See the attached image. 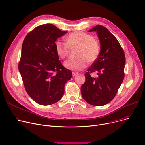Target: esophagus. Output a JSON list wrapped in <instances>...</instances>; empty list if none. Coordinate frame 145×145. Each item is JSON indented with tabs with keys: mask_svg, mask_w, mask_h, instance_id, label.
Wrapping results in <instances>:
<instances>
[{
	"mask_svg": "<svg viewBox=\"0 0 145 145\" xmlns=\"http://www.w3.org/2000/svg\"><path fill=\"white\" fill-rule=\"evenodd\" d=\"M78 74V72H72V76H73V77H74V76H76L77 74Z\"/></svg>",
	"mask_w": 145,
	"mask_h": 145,
	"instance_id": "34e87169",
	"label": "esophagus"
}]
</instances>
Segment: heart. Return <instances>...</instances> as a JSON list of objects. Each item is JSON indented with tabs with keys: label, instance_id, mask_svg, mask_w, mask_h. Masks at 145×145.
I'll list each match as a JSON object with an SVG mask.
<instances>
[{
	"label": "heart",
	"instance_id": "1",
	"mask_svg": "<svg viewBox=\"0 0 145 145\" xmlns=\"http://www.w3.org/2000/svg\"><path fill=\"white\" fill-rule=\"evenodd\" d=\"M64 42L57 40L54 44L56 52L62 59L68 55L69 47H78L77 58H70L65 61L64 67L72 71H81L89 62H94L98 58L101 47L99 43L91 35L82 31H76L69 34Z\"/></svg>",
	"mask_w": 145,
	"mask_h": 145
}]
</instances>
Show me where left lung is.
Returning a JSON list of instances; mask_svg holds the SVG:
<instances>
[{"mask_svg":"<svg viewBox=\"0 0 145 145\" xmlns=\"http://www.w3.org/2000/svg\"><path fill=\"white\" fill-rule=\"evenodd\" d=\"M88 32H96L100 41L98 59L87 69L86 82L81 87L83 99L94 106H103L116 96L124 78V52L116 37L103 26L98 25ZM99 76L92 78L91 72Z\"/></svg>","mask_w":145,"mask_h":145,"instance_id":"left-lung-1","label":"left lung"}]
</instances>
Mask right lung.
I'll return each instance as SVG.
<instances>
[{
  "mask_svg": "<svg viewBox=\"0 0 145 145\" xmlns=\"http://www.w3.org/2000/svg\"><path fill=\"white\" fill-rule=\"evenodd\" d=\"M66 33L46 24L35 28L24 40L18 69L26 91L40 105L59 101L65 83L72 78V72L62 65L54 46Z\"/></svg>",
  "mask_w": 145,
  "mask_h": 145,
  "instance_id": "obj_1",
  "label": "right lung"
}]
</instances>
